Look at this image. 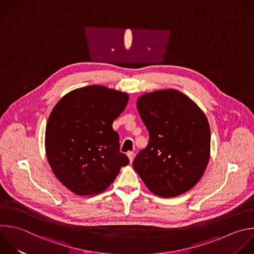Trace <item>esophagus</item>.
<instances>
[{
	"label": "esophagus",
	"mask_w": 254,
	"mask_h": 254,
	"mask_svg": "<svg viewBox=\"0 0 254 254\" xmlns=\"http://www.w3.org/2000/svg\"><path fill=\"white\" fill-rule=\"evenodd\" d=\"M127 156H128V158H129V162L131 163L132 160H133V158H134V153H133L132 151H128V152H127Z\"/></svg>",
	"instance_id": "1"
}]
</instances>
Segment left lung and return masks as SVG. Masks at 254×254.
<instances>
[{
  "label": "left lung",
  "mask_w": 254,
  "mask_h": 254,
  "mask_svg": "<svg viewBox=\"0 0 254 254\" xmlns=\"http://www.w3.org/2000/svg\"><path fill=\"white\" fill-rule=\"evenodd\" d=\"M149 141L132 162L146 188L161 197L191 190L210 154V127L204 113L177 90L142 95L136 102Z\"/></svg>",
  "instance_id": "1"
}]
</instances>
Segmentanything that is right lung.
I'll return each instance as SVG.
<instances>
[{"label":"right lung","mask_w":254,"mask_h":254,"mask_svg":"<svg viewBox=\"0 0 254 254\" xmlns=\"http://www.w3.org/2000/svg\"><path fill=\"white\" fill-rule=\"evenodd\" d=\"M127 102V93L94 84L66 94L53 109L46 127L47 157L56 178L73 193L104 191L128 164L113 128Z\"/></svg>","instance_id":"1"}]
</instances>
